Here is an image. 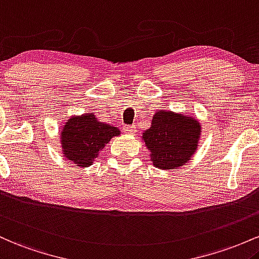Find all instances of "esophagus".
I'll return each mask as SVG.
<instances>
[{"instance_id":"34e87169","label":"esophagus","mask_w":259,"mask_h":259,"mask_svg":"<svg viewBox=\"0 0 259 259\" xmlns=\"http://www.w3.org/2000/svg\"><path fill=\"white\" fill-rule=\"evenodd\" d=\"M123 132L127 135H135L137 132V128H136V126H123Z\"/></svg>"}]
</instances>
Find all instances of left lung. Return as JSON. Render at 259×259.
<instances>
[{
    "mask_svg": "<svg viewBox=\"0 0 259 259\" xmlns=\"http://www.w3.org/2000/svg\"><path fill=\"white\" fill-rule=\"evenodd\" d=\"M199 121L181 112L156 110L152 124L142 133L150 161L160 170H172L187 164L198 148Z\"/></svg>",
    "mask_w": 259,
    "mask_h": 259,
    "instance_id": "1",
    "label": "left lung"
}]
</instances>
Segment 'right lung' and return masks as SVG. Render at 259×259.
<instances>
[{"label": "right lung", "mask_w": 259, "mask_h": 259, "mask_svg": "<svg viewBox=\"0 0 259 259\" xmlns=\"http://www.w3.org/2000/svg\"><path fill=\"white\" fill-rule=\"evenodd\" d=\"M120 135L117 127L100 122L94 112L74 115L61 128V150L67 160L75 166L88 167L103 148Z\"/></svg>", "instance_id": "right-lung-1"}]
</instances>
